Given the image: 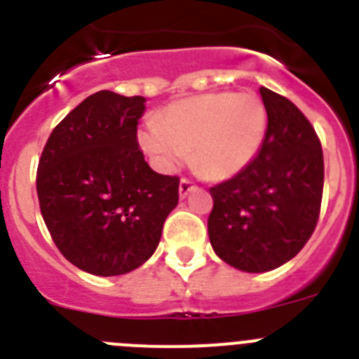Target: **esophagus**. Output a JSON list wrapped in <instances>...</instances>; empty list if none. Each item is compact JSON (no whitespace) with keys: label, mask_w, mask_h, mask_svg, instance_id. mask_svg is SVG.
Wrapping results in <instances>:
<instances>
[{"label":"esophagus","mask_w":359,"mask_h":359,"mask_svg":"<svg viewBox=\"0 0 359 359\" xmlns=\"http://www.w3.org/2000/svg\"><path fill=\"white\" fill-rule=\"evenodd\" d=\"M194 189H196L194 183L189 182V180H182V182H180V198L185 199Z\"/></svg>","instance_id":"1"}]
</instances>
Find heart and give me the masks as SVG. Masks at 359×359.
Masks as SVG:
<instances>
[{
	"mask_svg": "<svg viewBox=\"0 0 359 359\" xmlns=\"http://www.w3.org/2000/svg\"><path fill=\"white\" fill-rule=\"evenodd\" d=\"M268 129V113L253 93H207L170 104L160 122L138 135L142 149L165 172L189 158L196 170L226 180L257 156Z\"/></svg>",
	"mask_w": 359,
	"mask_h": 359,
	"instance_id": "1",
	"label": "heart"
}]
</instances>
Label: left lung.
<instances>
[{"label": "left lung", "instance_id": "left-lung-1", "mask_svg": "<svg viewBox=\"0 0 359 359\" xmlns=\"http://www.w3.org/2000/svg\"><path fill=\"white\" fill-rule=\"evenodd\" d=\"M268 129L246 169L212 187L208 237L226 264L264 273L291 261L315 231L323 190V152L304 113L261 88Z\"/></svg>", "mask_w": 359, "mask_h": 359}]
</instances>
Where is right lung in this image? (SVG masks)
Segmentation results:
<instances>
[{
    "label": "right lung",
    "mask_w": 359,
    "mask_h": 359,
    "mask_svg": "<svg viewBox=\"0 0 359 359\" xmlns=\"http://www.w3.org/2000/svg\"><path fill=\"white\" fill-rule=\"evenodd\" d=\"M144 97L97 91L62 118L37 167L41 214L59 252L82 271L140 268L177 205V176L149 167L136 140Z\"/></svg>",
    "instance_id": "1"
}]
</instances>
